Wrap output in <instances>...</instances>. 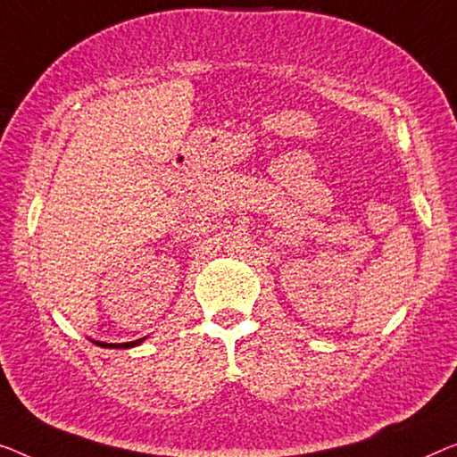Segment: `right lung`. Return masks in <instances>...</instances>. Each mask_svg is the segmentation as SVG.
Listing matches in <instances>:
<instances>
[{
    "label": "right lung",
    "instance_id": "obj_1",
    "mask_svg": "<svg viewBox=\"0 0 457 457\" xmlns=\"http://www.w3.org/2000/svg\"><path fill=\"white\" fill-rule=\"evenodd\" d=\"M145 338H139V340H133V343H100V340H94L98 346H104V349H131V346H137L141 345Z\"/></svg>",
    "mask_w": 457,
    "mask_h": 457
}]
</instances>
